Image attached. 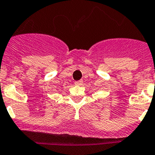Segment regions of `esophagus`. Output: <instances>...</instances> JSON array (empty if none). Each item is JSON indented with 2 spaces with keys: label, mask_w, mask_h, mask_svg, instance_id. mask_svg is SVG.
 <instances>
[{
  "label": "esophagus",
  "mask_w": 155,
  "mask_h": 155,
  "mask_svg": "<svg viewBox=\"0 0 155 155\" xmlns=\"http://www.w3.org/2000/svg\"><path fill=\"white\" fill-rule=\"evenodd\" d=\"M75 84H76V85H77V86H80V85H82V84H83V81H82V80H79V81H76V83H75Z\"/></svg>",
  "instance_id": "34e87169"
}]
</instances>
